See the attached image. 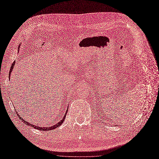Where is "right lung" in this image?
Instances as JSON below:
<instances>
[{
	"label": "right lung",
	"mask_w": 159,
	"mask_h": 159,
	"mask_svg": "<svg viewBox=\"0 0 159 159\" xmlns=\"http://www.w3.org/2000/svg\"><path fill=\"white\" fill-rule=\"evenodd\" d=\"M15 63H16V61H14V62L12 63V65H11V68H10V72H9V76H10V75H11V72H12L13 69H14V66H15ZM10 76L9 77V79H10ZM68 107H67V110H66V113H65V115H64V116H63V119H62L61 120L59 121L58 122L56 123L55 125H54L52 126H50V127H40V126H35V125H34L33 124H31V123H29V122H27L25 120H24V119H23V118H21V117L20 116V115L18 114V113H17L16 111V113H17V116H18V118H19L20 119H21V120H22V122H23L25 123V124H26L27 125H29V126H32L33 128H35V129H37V130H44V131H48V130H54V129H56V128L59 127V126H61V125L63 124V121H64L65 119H66V114H67V111H68Z\"/></svg>",
	"instance_id": "right-lung-1"
}]
</instances>
